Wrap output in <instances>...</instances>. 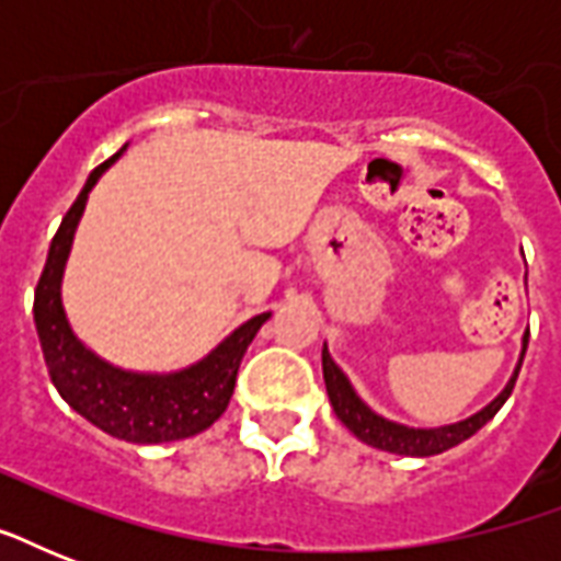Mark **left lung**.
Here are the masks:
<instances>
[{
	"mask_svg": "<svg viewBox=\"0 0 561 561\" xmlns=\"http://www.w3.org/2000/svg\"><path fill=\"white\" fill-rule=\"evenodd\" d=\"M527 341H530V332L524 334L522 341V358L515 364L513 378L506 381V387L497 392L495 399L489 401L486 408L478 410L474 416L462 419V422H454V425L443 427H408L392 422V419L378 416L369 404L360 401V396L355 392V387L350 383V378L343 375V369L337 367L329 355V350L323 346V378H325V392H329V401H332L334 413L341 419L343 425L350 427L352 434L358 436L360 443L373 445V448H381V451L401 454V457H434V454H443L454 445L466 443L469 436H474L480 427L486 425L489 419L495 416L497 410L504 408V401L510 399V392L515 387V378H518V369L524 364V352H527Z\"/></svg>",
	"mask_w": 561,
	"mask_h": 561,
	"instance_id": "8db88e82",
	"label": "left lung"
}]
</instances>
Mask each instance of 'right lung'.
Listing matches in <instances>:
<instances>
[{"label": "right lung", "mask_w": 561, "mask_h": 561, "mask_svg": "<svg viewBox=\"0 0 561 561\" xmlns=\"http://www.w3.org/2000/svg\"><path fill=\"white\" fill-rule=\"evenodd\" d=\"M122 153L125 148L87 178L78 201L69 206L57 236L51 238L46 267L34 290V323L51 383L75 413L125 443H174L206 431L227 410L241 358L271 311L250 317L206 358L178 373H130L113 367L75 337L60 299L66 259L92 186Z\"/></svg>", "instance_id": "add662e5"}]
</instances>
